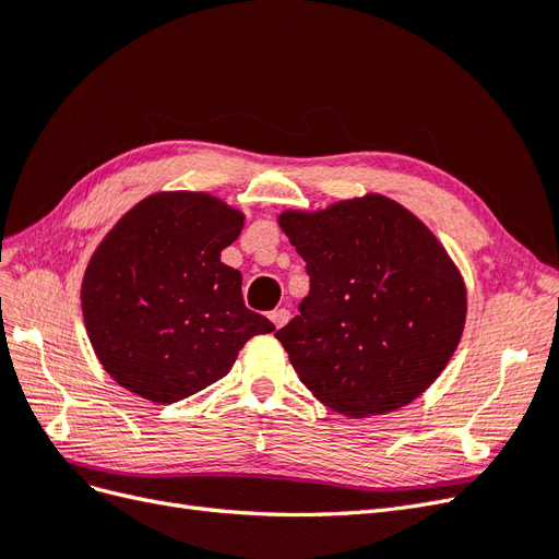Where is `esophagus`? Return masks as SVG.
I'll use <instances>...</instances> for the list:
<instances>
[{"instance_id": "esophagus-1", "label": "esophagus", "mask_w": 559, "mask_h": 559, "mask_svg": "<svg viewBox=\"0 0 559 559\" xmlns=\"http://www.w3.org/2000/svg\"><path fill=\"white\" fill-rule=\"evenodd\" d=\"M289 310H284V308H280V310H273V312H270V321H273V324L277 326V329H282L284 324H286V321H289Z\"/></svg>"}]
</instances>
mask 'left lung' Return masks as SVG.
Returning <instances> with one entry per match:
<instances>
[{
	"mask_svg": "<svg viewBox=\"0 0 559 559\" xmlns=\"http://www.w3.org/2000/svg\"><path fill=\"white\" fill-rule=\"evenodd\" d=\"M277 222L310 275L300 314L275 333L300 382L349 417L415 401L443 373L466 321V286L445 247L378 193Z\"/></svg>",
	"mask_w": 559,
	"mask_h": 559,
	"instance_id": "obj_1",
	"label": "left lung"
}]
</instances>
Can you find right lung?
<instances>
[{
  "label": "right lung",
  "instance_id": "1",
  "mask_svg": "<svg viewBox=\"0 0 559 559\" xmlns=\"http://www.w3.org/2000/svg\"><path fill=\"white\" fill-rule=\"evenodd\" d=\"M245 216L210 193H154L99 242L81 284L91 345L107 373L154 403L228 376L273 321L247 310L242 275L222 263Z\"/></svg>",
  "mask_w": 559,
  "mask_h": 559
}]
</instances>
